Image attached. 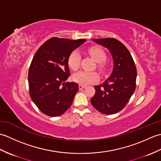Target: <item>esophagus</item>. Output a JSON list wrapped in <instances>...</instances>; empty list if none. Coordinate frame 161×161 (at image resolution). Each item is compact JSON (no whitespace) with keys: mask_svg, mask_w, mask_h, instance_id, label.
<instances>
[{"mask_svg":"<svg viewBox=\"0 0 161 161\" xmlns=\"http://www.w3.org/2000/svg\"><path fill=\"white\" fill-rule=\"evenodd\" d=\"M85 87H86V86H85V85H81V84L79 85V88H80V90L81 89H83V88H84Z\"/></svg>","mask_w":161,"mask_h":161,"instance_id":"34e87169","label":"esophagus"}]
</instances>
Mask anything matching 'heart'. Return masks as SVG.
<instances>
[{
    "label": "heart",
    "instance_id": "obj_1",
    "mask_svg": "<svg viewBox=\"0 0 161 161\" xmlns=\"http://www.w3.org/2000/svg\"><path fill=\"white\" fill-rule=\"evenodd\" d=\"M90 55L97 62L98 69L103 72L105 69L104 61L106 59V54L104 50L97 47H92L88 50ZM81 54L78 50H75L72 52L68 59V66L73 70H77L80 67ZM98 73L95 71L80 70L73 75V80L81 85H87L96 82L99 80Z\"/></svg>",
    "mask_w": 161,
    "mask_h": 161
}]
</instances>
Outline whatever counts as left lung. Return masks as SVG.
Masks as SVG:
<instances>
[{
	"instance_id": "1",
	"label": "left lung",
	"mask_w": 161,
	"mask_h": 161,
	"mask_svg": "<svg viewBox=\"0 0 161 161\" xmlns=\"http://www.w3.org/2000/svg\"><path fill=\"white\" fill-rule=\"evenodd\" d=\"M107 48L113 58L114 67L103 83L95 86V94L91 102L102 114L111 115L120 111L136 89L137 70L128 49L114 38L92 39Z\"/></svg>"
}]
</instances>
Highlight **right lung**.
Returning a JSON list of instances; mask_svg holds the SVG:
<instances>
[{
  "label": "right lung",
  "instance_id": "obj_1",
  "mask_svg": "<svg viewBox=\"0 0 161 161\" xmlns=\"http://www.w3.org/2000/svg\"><path fill=\"white\" fill-rule=\"evenodd\" d=\"M86 39L53 37L46 41L33 57L28 72L30 97L39 110L50 117L61 115L73 102L79 86L66 82L70 76L68 59Z\"/></svg>",
  "mask_w": 161,
  "mask_h": 161
}]
</instances>
